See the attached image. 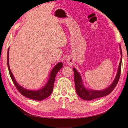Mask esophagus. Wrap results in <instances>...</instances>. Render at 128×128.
<instances>
[{"mask_svg":"<svg viewBox=\"0 0 128 128\" xmlns=\"http://www.w3.org/2000/svg\"><path fill=\"white\" fill-rule=\"evenodd\" d=\"M66 61L67 62V63L68 64H70L72 63V60L70 59H67Z\"/></svg>","mask_w":128,"mask_h":128,"instance_id":"1","label":"esophagus"}]
</instances>
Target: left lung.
Wrapping results in <instances>:
<instances>
[{"instance_id": "left-lung-1", "label": "left lung", "mask_w": 128, "mask_h": 128, "mask_svg": "<svg viewBox=\"0 0 128 128\" xmlns=\"http://www.w3.org/2000/svg\"><path fill=\"white\" fill-rule=\"evenodd\" d=\"M120 53H121V60H120L118 67V72L116 75L115 79L113 82L110 86L102 90H92L90 88H87L84 86L82 77L80 74L77 72L75 68H73V70L74 72V82L75 85V89L77 95L80 97L83 100H92L93 99L102 97L105 96L109 94L113 91V90L116 86L118 81L119 80L120 74H121V63L122 59V53L121 50V47L120 45Z\"/></svg>"}]
</instances>
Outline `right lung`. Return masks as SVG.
Here are the masks:
<instances>
[{"instance_id":"add662e5","label":"right lung","mask_w":128,"mask_h":128,"mask_svg":"<svg viewBox=\"0 0 128 128\" xmlns=\"http://www.w3.org/2000/svg\"><path fill=\"white\" fill-rule=\"evenodd\" d=\"M9 49L10 48H8V51H7V66H8V71L10 76L11 77V79L12 80L13 83L14 84L15 86H16L18 91L20 92L23 96H26V98L32 99L34 100H40H40H42L46 99V98H48V96L51 95L53 90L54 83L55 78L56 74L63 67L62 62H60L58 63L55 66L53 67L51 72L50 74L47 83H46V84L43 87L40 88V89H38L37 90H28V89H26L24 88H23L17 83L12 72L10 70L9 63Z\"/></svg>"}]
</instances>
